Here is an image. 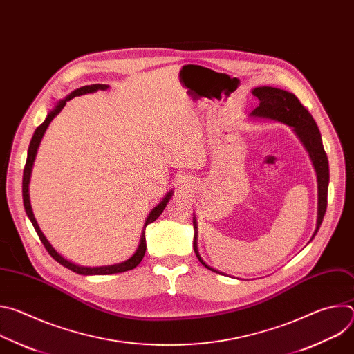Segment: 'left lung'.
Here are the masks:
<instances>
[{
	"label": "left lung",
	"mask_w": 354,
	"mask_h": 354,
	"mask_svg": "<svg viewBox=\"0 0 354 354\" xmlns=\"http://www.w3.org/2000/svg\"><path fill=\"white\" fill-rule=\"evenodd\" d=\"M254 96L259 100L258 108L252 112V115L261 116V118H269L273 120L283 122L288 126L294 127V131L301 138L302 144L306 145L307 151L310 153V157L314 162L317 176H318V221H317V230L313 235V238L317 235L325 212L328 206V183H329V164L328 157L322 145V138L319 129L308 112V109L299 102V99L284 89L273 88V86H259L252 91ZM196 236H194V252L198 261L205 268L218 273L217 270L207 266L203 261L200 259V255L196 250Z\"/></svg>",
	"instance_id": "8db88e82"
}]
</instances>
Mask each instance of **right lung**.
I'll return each instance as SVG.
<instances>
[{
    "mask_svg": "<svg viewBox=\"0 0 354 354\" xmlns=\"http://www.w3.org/2000/svg\"><path fill=\"white\" fill-rule=\"evenodd\" d=\"M106 88H108V85H99V84L81 86V88L75 89L74 92H71L66 99L62 100V102H59V105L56 106V109L52 111V112H50V113L47 115L46 120L35 130V134H33V137H32V140H30L29 149H28V158H26V164H25V168H24V179H22V196H24L25 212H26L29 220L32 221V224H33V227H35V230H36V232H37V235H39V238H40L43 246L46 248V250L48 252V254L52 255V258H53L55 261H57L60 265H63L64 268H67V269H70V270H73V272H75V273H78V274H84V276H88V274H113V273H122V272H127V270H131V269H134L136 266H138L140 262H141L142 258H144L145 249H147L144 231H142V234H141V241H140V245H138V248H137V250H136V254H134L130 259H127L126 262L119 263V265H113V266H104V268H84V266H77V265H74V263L66 261L62 255H59L57 252L55 250V248L48 243V241H47L46 236L43 235V232L40 231V228H39V225H37V223H36V220H35V216H33V213H32L30 201H29V179H30L32 165H33V161H35V157H36L37 147H39L40 140H41V137H43V134H44V131H46V129H47V126L50 124V122H52V120L62 112V109L64 108V105L68 102L70 99H73V97H75V96H80V95H84V93L95 92V91H97V89H106ZM171 196H172V192H169V193L165 196V198L161 201V203H160L156 209H153V212L149 213V216H148V218H147V221H145V224H144V230H145V227H147L149 223L156 221V220L161 216V213L165 210V207H167V205H168V201H169Z\"/></svg>",
    "mask_w": 354,
    "mask_h": 354,
    "instance_id": "add662e5",
    "label": "right lung"
}]
</instances>
